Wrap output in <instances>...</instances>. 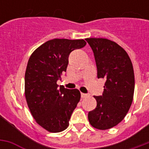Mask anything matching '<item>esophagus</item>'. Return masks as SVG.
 Returning <instances> with one entry per match:
<instances>
[{
  "label": "esophagus",
  "mask_w": 149,
  "mask_h": 149,
  "mask_svg": "<svg viewBox=\"0 0 149 149\" xmlns=\"http://www.w3.org/2000/svg\"><path fill=\"white\" fill-rule=\"evenodd\" d=\"M87 94H86V93H81V97L82 98H84V97H87Z\"/></svg>",
  "instance_id": "esophagus-1"
}]
</instances>
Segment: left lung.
<instances>
[{"instance_id":"1","label":"left lung","mask_w":149,"mask_h":149,"mask_svg":"<svg viewBox=\"0 0 149 149\" xmlns=\"http://www.w3.org/2000/svg\"><path fill=\"white\" fill-rule=\"evenodd\" d=\"M95 57L97 77L106 79L104 93L94 96L97 107L88 113L89 122L98 130L115 127L125 118L133 101L134 74L129 56L113 41L86 38Z\"/></svg>"}]
</instances>
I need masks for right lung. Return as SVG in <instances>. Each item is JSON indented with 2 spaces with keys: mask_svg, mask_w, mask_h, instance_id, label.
I'll return each mask as SVG.
<instances>
[{
  "mask_svg": "<svg viewBox=\"0 0 149 149\" xmlns=\"http://www.w3.org/2000/svg\"><path fill=\"white\" fill-rule=\"evenodd\" d=\"M84 39L54 38L37 48L30 56L24 75V95L36 123L52 133L67 128L80 100L77 89L58 87L66 71L70 52L86 45Z\"/></svg>",
  "mask_w": 149,
  "mask_h": 149,
  "instance_id": "right-lung-1",
  "label": "right lung"
}]
</instances>
